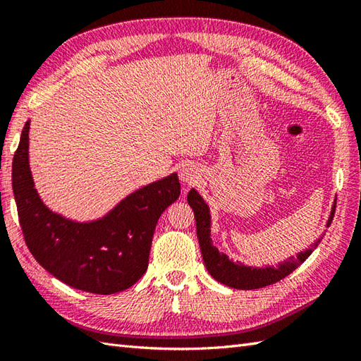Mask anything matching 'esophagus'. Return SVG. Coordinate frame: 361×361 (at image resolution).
Instances as JSON below:
<instances>
[{
    "mask_svg": "<svg viewBox=\"0 0 361 361\" xmlns=\"http://www.w3.org/2000/svg\"><path fill=\"white\" fill-rule=\"evenodd\" d=\"M178 176L183 183L192 185V183H197L198 178H200V172H198V169L194 164H185L180 167Z\"/></svg>",
    "mask_w": 361,
    "mask_h": 361,
    "instance_id": "obj_1",
    "label": "esophagus"
}]
</instances>
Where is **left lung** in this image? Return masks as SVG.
Segmentation results:
<instances>
[{
  "label": "left lung",
  "instance_id": "8db88e82",
  "mask_svg": "<svg viewBox=\"0 0 361 361\" xmlns=\"http://www.w3.org/2000/svg\"><path fill=\"white\" fill-rule=\"evenodd\" d=\"M188 203L194 211L195 216V224H197V237L198 243H200L202 256L204 260V265L208 268L209 274L214 279L225 283V286L231 288H239V290H255V288H262L267 286H271V283L278 282L286 278L291 271H295L296 268L301 265L305 259H307L312 251L315 250L321 239L313 243V247L301 251L296 256H290L286 262L279 264L278 267H265V268H257V267H247L240 262L234 264L233 260L224 252H220L216 247L212 245L211 240V214L208 204L204 203L203 197L197 192L195 189H190L188 194ZM335 206L334 203L331 217L327 220V226L332 224L334 214H335Z\"/></svg>",
  "mask_w": 361,
  "mask_h": 361
}]
</instances>
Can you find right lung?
<instances>
[{
    "label": "right lung",
    "mask_w": 361,
    "mask_h": 361,
    "mask_svg": "<svg viewBox=\"0 0 361 361\" xmlns=\"http://www.w3.org/2000/svg\"><path fill=\"white\" fill-rule=\"evenodd\" d=\"M29 124L23 127L12 161L13 197L29 251L46 271L73 288L113 295L132 287L147 270L159 216L180 197L178 175L135 190L99 220L65 219L34 188Z\"/></svg>",
    "instance_id": "1"
}]
</instances>
